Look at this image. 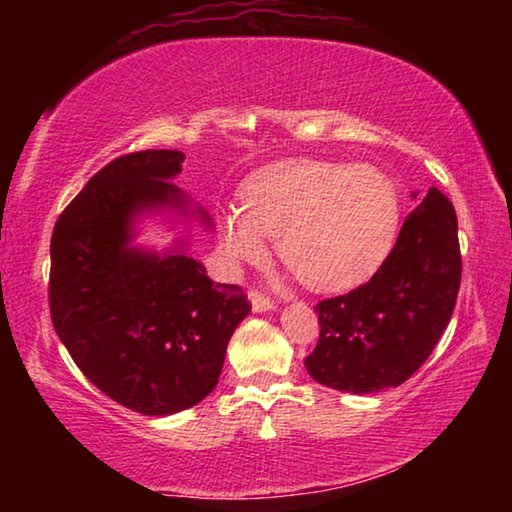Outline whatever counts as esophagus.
<instances>
[{
    "mask_svg": "<svg viewBox=\"0 0 512 512\" xmlns=\"http://www.w3.org/2000/svg\"><path fill=\"white\" fill-rule=\"evenodd\" d=\"M250 298V305H253V311H268V309H275V302L262 293L259 289H250L248 293Z\"/></svg>",
    "mask_w": 512,
    "mask_h": 512,
    "instance_id": "34e87169",
    "label": "esophagus"
}]
</instances>
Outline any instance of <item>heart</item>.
Instances as JSON below:
<instances>
[{
    "mask_svg": "<svg viewBox=\"0 0 512 512\" xmlns=\"http://www.w3.org/2000/svg\"><path fill=\"white\" fill-rule=\"evenodd\" d=\"M400 194L368 164L284 160L255 171L239 207L216 219L228 262H259L266 237L277 257L311 291L361 287L391 255L400 228Z\"/></svg>",
    "mask_w": 512,
    "mask_h": 512,
    "instance_id": "obj_1",
    "label": "heart"
}]
</instances>
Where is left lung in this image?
Wrapping results in <instances>:
<instances>
[{
  "label": "left lung",
  "instance_id": "1",
  "mask_svg": "<svg viewBox=\"0 0 512 512\" xmlns=\"http://www.w3.org/2000/svg\"><path fill=\"white\" fill-rule=\"evenodd\" d=\"M454 205L431 187L406 216L391 255L366 284L320 300L318 343L305 368L348 393L400 386L436 348L461 289Z\"/></svg>",
  "mask_w": 512,
  "mask_h": 512
}]
</instances>
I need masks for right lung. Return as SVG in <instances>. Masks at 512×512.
<instances>
[{
    "label": "right lung",
    "mask_w": 512,
    "mask_h": 512,
    "mask_svg": "<svg viewBox=\"0 0 512 512\" xmlns=\"http://www.w3.org/2000/svg\"><path fill=\"white\" fill-rule=\"evenodd\" d=\"M183 160L180 151L153 149L115 158L65 207L51 235L49 309L58 339L101 393L144 415L205 400L232 332L250 314L244 291L214 284L183 250L160 257L128 246L140 212L187 210L169 183Z\"/></svg>",
    "instance_id": "1"
}]
</instances>
